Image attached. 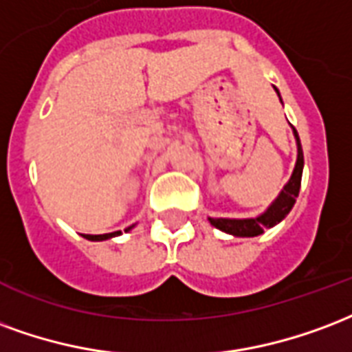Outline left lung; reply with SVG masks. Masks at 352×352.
Here are the masks:
<instances>
[{"label": "left lung", "mask_w": 352, "mask_h": 352, "mask_svg": "<svg viewBox=\"0 0 352 352\" xmlns=\"http://www.w3.org/2000/svg\"><path fill=\"white\" fill-rule=\"evenodd\" d=\"M276 94L279 95L278 88ZM281 99V97H279ZM294 138H296V165L292 170L291 178L285 184L283 189L279 191V195L274 199L270 206L264 210L263 214L257 217H243V219H232V217H208L210 225H214L215 229L223 230L227 234L238 236V238H253V236L263 234L264 229H272L276 227L278 223H281L289 215V212L296 202V197L300 193V184H302V170H304V151H302V144H300V138L296 129L292 127Z\"/></svg>", "instance_id": "1"}]
</instances>
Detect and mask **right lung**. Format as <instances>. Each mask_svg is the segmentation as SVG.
Wrapping results in <instances>:
<instances>
[{
	"instance_id": "1",
	"label": "right lung",
	"mask_w": 352,
	"mask_h": 352,
	"mask_svg": "<svg viewBox=\"0 0 352 352\" xmlns=\"http://www.w3.org/2000/svg\"><path fill=\"white\" fill-rule=\"evenodd\" d=\"M131 229H133V227H127V229H125V232ZM120 234H122V230L109 232V234H84V238H88V240H91V242H102V240H110V238H114V236H120Z\"/></svg>"
}]
</instances>
